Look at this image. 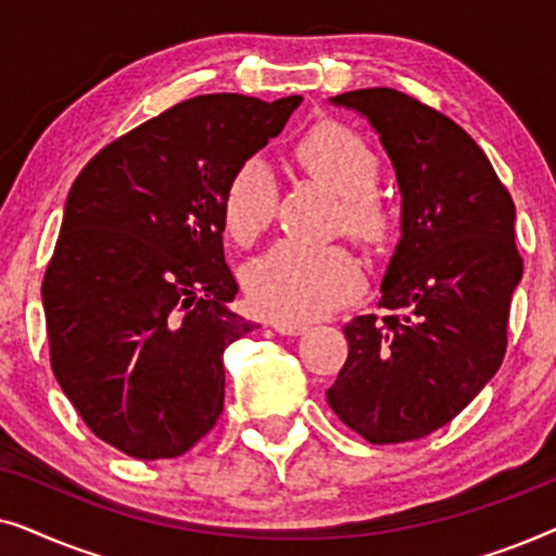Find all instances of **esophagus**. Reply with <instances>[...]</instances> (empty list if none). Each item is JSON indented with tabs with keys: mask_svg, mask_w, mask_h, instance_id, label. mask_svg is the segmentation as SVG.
<instances>
[{
	"mask_svg": "<svg viewBox=\"0 0 556 556\" xmlns=\"http://www.w3.org/2000/svg\"><path fill=\"white\" fill-rule=\"evenodd\" d=\"M273 329L278 333H283V337H303V333L308 331L306 324H283V321H276L273 324Z\"/></svg>",
	"mask_w": 556,
	"mask_h": 556,
	"instance_id": "34e87169",
	"label": "esophagus"
}]
</instances>
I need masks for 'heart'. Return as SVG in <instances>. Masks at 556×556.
Masks as SVG:
<instances>
[{
  "label": "heart",
  "mask_w": 556,
  "mask_h": 556,
  "mask_svg": "<svg viewBox=\"0 0 556 556\" xmlns=\"http://www.w3.org/2000/svg\"><path fill=\"white\" fill-rule=\"evenodd\" d=\"M311 177L341 197L339 227L369 253H387L397 240L400 215L377 192L382 162L367 139L337 121L311 128L295 147ZM280 202L278 179L268 162L250 156L238 164L223 197L227 232L253 242L273 223ZM364 288V268L341 245H306L283 240L245 270V291L255 311L283 324H306L354 301Z\"/></svg>",
  "instance_id": "heart-1"
}]
</instances>
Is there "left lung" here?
<instances>
[{"label":"left lung","mask_w":556,"mask_h":556,"mask_svg":"<svg viewBox=\"0 0 556 556\" xmlns=\"http://www.w3.org/2000/svg\"><path fill=\"white\" fill-rule=\"evenodd\" d=\"M369 118L402 192V238L379 308L344 326L346 364L329 407L371 445L453 420L504 362L523 261L514 200L483 149L443 113L394 88L333 96Z\"/></svg>","instance_id":"8db88e82"}]
</instances>
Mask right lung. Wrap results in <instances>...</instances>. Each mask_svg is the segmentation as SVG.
<instances>
[{"instance_id":"add662e5","label":"right lung","mask_w":556,"mask_h":556,"mask_svg":"<svg viewBox=\"0 0 556 556\" xmlns=\"http://www.w3.org/2000/svg\"><path fill=\"white\" fill-rule=\"evenodd\" d=\"M299 103L189 98L73 181L42 278L50 364L88 430L131 458H177L223 415V354L255 329L227 308L225 187Z\"/></svg>"}]
</instances>
